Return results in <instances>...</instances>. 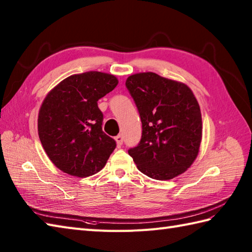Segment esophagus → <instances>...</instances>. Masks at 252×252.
I'll use <instances>...</instances> for the list:
<instances>
[{"label":"esophagus","instance_id":"34e87169","mask_svg":"<svg viewBox=\"0 0 252 252\" xmlns=\"http://www.w3.org/2000/svg\"><path fill=\"white\" fill-rule=\"evenodd\" d=\"M115 140H116V143H117L118 146H121L122 144H123V137H122V135H117L115 137Z\"/></svg>","mask_w":252,"mask_h":252}]
</instances>
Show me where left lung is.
<instances>
[{
  "instance_id": "1",
  "label": "left lung",
  "mask_w": 252,
  "mask_h": 252,
  "mask_svg": "<svg viewBox=\"0 0 252 252\" xmlns=\"http://www.w3.org/2000/svg\"><path fill=\"white\" fill-rule=\"evenodd\" d=\"M142 121V138L129 149L137 169L167 181L189 169L199 153L202 122L199 104L185 83L155 72L126 79Z\"/></svg>"
}]
</instances>
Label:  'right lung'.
<instances>
[{
	"mask_svg": "<svg viewBox=\"0 0 252 252\" xmlns=\"http://www.w3.org/2000/svg\"><path fill=\"white\" fill-rule=\"evenodd\" d=\"M117 84L114 74L88 71L63 79L46 95L37 132L46 155L63 172L87 178L105 167L116 142L101 129L97 101Z\"/></svg>",
	"mask_w": 252,
	"mask_h": 252,
	"instance_id": "1",
	"label": "right lung"
}]
</instances>
